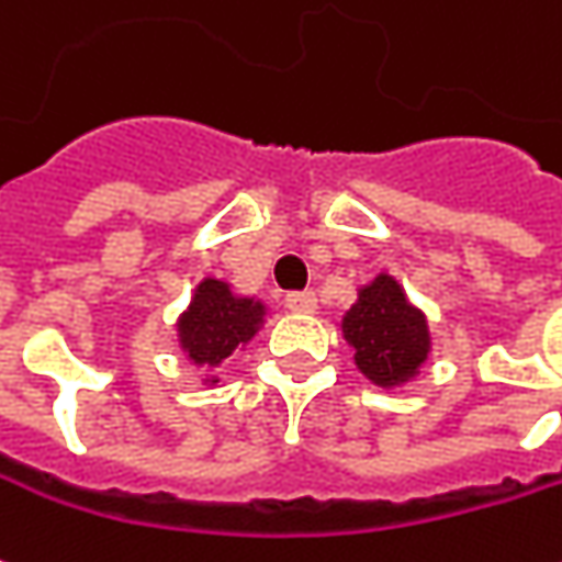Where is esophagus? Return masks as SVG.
I'll list each match as a JSON object with an SVG mask.
<instances>
[{"label": "esophagus", "mask_w": 562, "mask_h": 562, "mask_svg": "<svg viewBox=\"0 0 562 562\" xmlns=\"http://www.w3.org/2000/svg\"><path fill=\"white\" fill-rule=\"evenodd\" d=\"M285 307L292 310V313H301V316H310V313H316V294L292 292L289 297H285Z\"/></svg>", "instance_id": "34e87169"}]
</instances>
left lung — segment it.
Returning a JSON list of instances; mask_svg holds the SVG:
<instances>
[{
  "label": "left lung",
  "mask_w": 562,
  "mask_h": 562,
  "mask_svg": "<svg viewBox=\"0 0 562 562\" xmlns=\"http://www.w3.org/2000/svg\"><path fill=\"white\" fill-rule=\"evenodd\" d=\"M340 331L356 368L380 390L411 383L429 362V319L390 273H376L356 289V304L344 313Z\"/></svg>",
  "instance_id": "1"
}]
</instances>
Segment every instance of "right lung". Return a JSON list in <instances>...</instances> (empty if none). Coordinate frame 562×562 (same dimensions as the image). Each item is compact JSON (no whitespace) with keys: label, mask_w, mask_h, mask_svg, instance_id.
I'll use <instances>...</instances> for the list:
<instances>
[{"label":"right lung","mask_w":562,"mask_h":562,"mask_svg":"<svg viewBox=\"0 0 562 562\" xmlns=\"http://www.w3.org/2000/svg\"><path fill=\"white\" fill-rule=\"evenodd\" d=\"M265 316H268L265 301H258L252 294H237L231 282L206 277L198 282L191 304L176 322V337L188 362L215 371L227 356L246 349V344L265 325ZM203 383L215 386L218 376L206 374Z\"/></svg>","instance_id":"obj_1"}]
</instances>
